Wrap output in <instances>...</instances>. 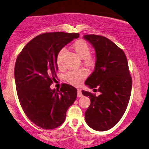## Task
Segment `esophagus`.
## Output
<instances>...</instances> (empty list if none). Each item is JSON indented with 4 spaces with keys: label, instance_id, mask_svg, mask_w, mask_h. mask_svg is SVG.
Wrapping results in <instances>:
<instances>
[{
    "label": "esophagus",
    "instance_id": "esophagus-1",
    "mask_svg": "<svg viewBox=\"0 0 149 149\" xmlns=\"http://www.w3.org/2000/svg\"><path fill=\"white\" fill-rule=\"evenodd\" d=\"M82 92H81V90L80 89H78V97H82Z\"/></svg>",
    "mask_w": 149,
    "mask_h": 149
}]
</instances>
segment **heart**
<instances>
[{
  "label": "heart",
  "instance_id": "heart-1",
  "mask_svg": "<svg viewBox=\"0 0 149 149\" xmlns=\"http://www.w3.org/2000/svg\"><path fill=\"white\" fill-rule=\"evenodd\" d=\"M73 49L82 59H84L85 64L88 65H92L94 63V59L90 54V49L89 44L84 40H78L74 42L72 45ZM62 54V51L59 52L57 57V64L58 66H60V62H59V59L60 56ZM87 76V72L84 70L80 69L77 70V71H70L67 73L65 76V79L70 84L78 86L83 83V80Z\"/></svg>",
  "mask_w": 149,
  "mask_h": 149
}]
</instances>
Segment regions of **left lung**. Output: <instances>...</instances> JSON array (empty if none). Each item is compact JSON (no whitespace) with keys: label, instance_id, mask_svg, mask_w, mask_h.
Returning <instances> with one entry per match:
<instances>
[{"label":"left lung","instance_id":"obj_1","mask_svg":"<svg viewBox=\"0 0 149 149\" xmlns=\"http://www.w3.org/2000/svg\"><path fill=\"white\" fill-rule=\"evenodd\" d=\"M83 38L95 50V69L85 85L99 96L82 90L89 97L90 107L85 113L89 127L97 131H107L116 125L123 116L130 98L132 80L123 51L106 37L85 35Z\"/></svg>","mask_w":149,"mask_h":149}]
</instances>
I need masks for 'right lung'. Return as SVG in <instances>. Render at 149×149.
Listing matches in <instances>:
<instances>
[{"mask_svg":"<svg viewBox=\"0 0 149 149\" xmlns=\"http://www.w3.org/2000/svg\"><path fill=\"white\" fill-rule=\"evenodd\" d=\"M79 34L54 32L32 39L19 54L15 80L19 101L29 119L38 127L52 130L64 122L68 109L74 103L77 90L62 84L50 88L57 71L60 50Z\"/></svg>","mask_w":149,"mask_h":149,"instance_id":"obj_1","label":"right lung"}]
</instances>
